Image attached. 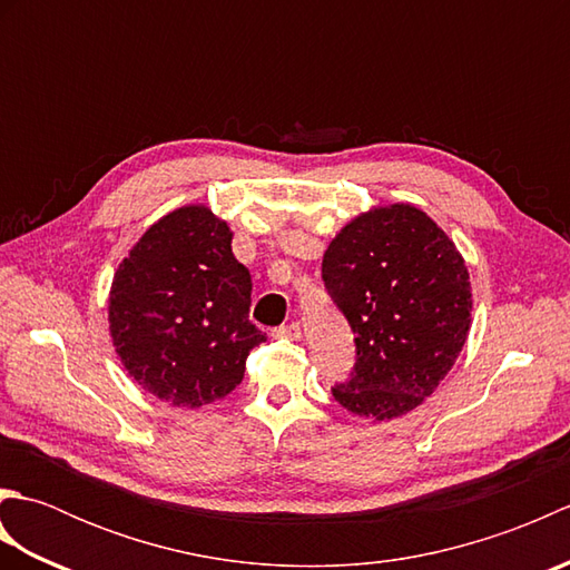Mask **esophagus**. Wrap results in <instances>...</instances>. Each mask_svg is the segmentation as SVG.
<instances>
[{"mask_svg": "<svg viewBox=\"0 0 570 570\" xmlns=\"http://www.w3.org/2000/svg\"><path fill=\"white\" fill-rule=\"evenodd\" d=\"M276 337H286V341H298L301 337V325L298 323H288V325H282V328L274 331Z\"/></svg>", "mask_w": 570, "mask_h": 570, "instance_id": "34e87169", "label": "esophagus"}]
</instances>
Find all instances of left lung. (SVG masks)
Here are the masks:
<instances>
[{"label": "left lung", "instance_id": "1", "mask_svg": "<svg viewBox=\"0 0 570 570\" xmlns=\"http://www.w3.org/2000/svg\"><path fill=\"white\" fill-rule=\"evenodd\" d=\"M323 282L357 335L335 402L374 421L426 402L470 333V274L453 239L416 205H377L333 237Z\"/></svg>", "mask_w": 570, "mask_h": 570}]
</instances>
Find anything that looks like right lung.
<instances>
[{"mask_svg": "<svg viewBox=\"0 0 570 570\" xmlns=\"http://www.w3.org/2000/svg\"><path fill=\"white\" fill-rule=\"evenodd\" d=\"M252 276L208 205L159 217L117 266L107 321L129 377L171 406L200 409L245 377L266 335L249 323Z\"/></svg>", "mask_w": 570, "mask_h": 570, "instance_id": "add662e5", "label": "right lung"}]
</instances>
